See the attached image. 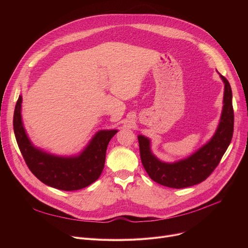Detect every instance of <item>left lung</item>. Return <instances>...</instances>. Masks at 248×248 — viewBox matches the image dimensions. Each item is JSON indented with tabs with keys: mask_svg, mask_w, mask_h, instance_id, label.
I'll return each mask as SVG.
<instances>
[{
	"mask_svg": "<svg viewBox=\"0 0 248 248\" xmlns=\"http://www.w3.org/2000/svg\"><path fill=\"white\" fill-rule=\"evenodd\" d=\"M220 77L225 84L220 124L210 141L189 158L173 164L161 162L152 154L149 139L138 137L141 164L155 182L176 189L194 186L205 181L220 163L232 140L234 127L231 86L223 75L220 74Z\"/></svg>",
	"mask_w": 248,
	"mask_h": 248,
	"instance_id": "left-lung-1",
	"label": "left lung"
}]
</instances>
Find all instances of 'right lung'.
<instances>
[{"instance_id": "right-lung-1", "label": "right lung", "mask_w": 248, "mask_h": 248, "mask_svg": "<svg viewBox=\"0 0 248 248\" xmlns=\"http://www.w3.org/2000/svg\"><path fill=\"white\" fill-rule=\"evenodd\" d=\"M22 96H19L13 125L18 147L33 175L42 183L63 191L79 190L96 181L104 167L109 140L117 131H100L77 157L62 158L36 149L29 140L21 119Z\"/></svg>"}]
</instances>
